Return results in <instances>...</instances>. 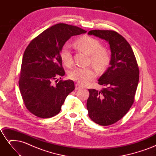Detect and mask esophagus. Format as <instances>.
Wrapping results in <instances>:
<instances>
[{
  "instance_id": "obj_1",
  "label": "esophagus",
  "mask_w": 156,
  "mask_h": 156,
  "mask_svg": "<svg viewBox=\"0 0 156 156\" xmlns=\"http://www.w3.org/2000/svg\"><path fill=\"white\" fill-rule=\"evenodd\" d=\"M83 87L81 85H80V84L79 83H76L75 84V89L76 90H79V89H81Z\"/></svg>"
}]
</instances>
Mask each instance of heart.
Returning <instances> with one entry per match:
<instances>
[{"instance_id":"heart-1","label":"heart","mask_w":156,"mask_h":156,"mask_svg":"<svg viewBox=\"0 0 156 156\" xmlns=\"http://www.w3.org/2000/svg\"><path fill=\"white\" fill-rule=\"evenodd\" d=\"M78 48L90 55L92 64L98 69L105 68L110 62V56L108 52L101 48L100 42L90 36H84L75 41ZM60 57L62 62L67 67L73 64L72 52L68 44H65L60 51ZM96 77V73L90 67H77L69 73V78L80 84H85Z\"/></svg>"}]
</instances>
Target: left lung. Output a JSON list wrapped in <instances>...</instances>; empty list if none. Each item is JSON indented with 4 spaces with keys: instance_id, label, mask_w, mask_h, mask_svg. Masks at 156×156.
<instances>
[{
    "instance_id": "obj_1",
    "label": "left lung",
    "mask_w": 156,
    "mask_h": 156,
    "mask_svg": "<svg viewBox=\"0 0 156 156\" xmlns=\"http://www.w3.org/2000/svg\"><path fill=\"white\" fill-rule=\"evenodd\" d=\"M94 35L108 42L111 52L110 66L98 79L105 88L88 89V116L95 123L109 126L120 120L129 110L139 79V69L133 50L124 37L113 30H93Z\"/></svg>"
}]
</instances>
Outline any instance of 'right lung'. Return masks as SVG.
I'll return each mask as SVG.
<instances>
[{
    "instance_id": "obj_1",
    "label": "right lung",
    "mask_w": 156,
    "mask_h": 156,
    "mask_svg": "<svg viewBox=\"0 0 156 156\" xmlns=\"http://www.w3.org/2000/svg\"><path fill=\"white\" fill-rule=\"evenodd\" d=\"M87 31L76 26L58 23L33 39L23 54L19 80L25 107L33 115L48 119L57 114L75 89L72 80L53 81L65 75L60 51L71 37Z\"/></svg>"
}]
</instances>
